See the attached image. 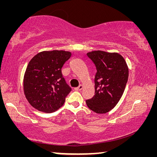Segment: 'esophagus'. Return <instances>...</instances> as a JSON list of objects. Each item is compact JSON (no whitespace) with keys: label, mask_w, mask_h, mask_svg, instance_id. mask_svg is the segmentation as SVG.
Wrapping results in <instances>:
<instances>
[{"label":"esophagus","mask_w":157,"mask_h":157,"mask_svg":"<svg viewBox=\"0 0 157 157\" xmlns=\"http://www.w3.org/2000/svg\"><path fill=\"white\" fill-rule=\"evenodd\" d=\"M82 89H83V86H82V84H80L79 85V86L75 88V90H76V91H80V90H82Z\"/></svg>","instance_id":"34e87169"}]
</instances>
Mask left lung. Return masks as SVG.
<instances>
[{
  "mask_svg": "<svg viewBox=\"0 0 157 157\" xmlns=\"http://www.w3.org/2000/svg\"><path fill=\"white\" fill-rule=\"evenodd\" d=\"M87 56L96 68L95 95L86 100L87 107L97 113H105L118 104L123 94L129 70L125 60L118 53L92 51Z\"/></svg>",
  "mask_w": 157,
  "mask_h": 157,
  "instance_id": "8db88e82",
  "label": "left lung"
}]
</instances>
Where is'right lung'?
<instances>
[{
    "label": "right lung",
    "instance_id": "add662e5",
    "mask_svg": "<svg viewBox=\"0 0 157 157\" xmlns=\"http://www.w3.org/2000/svg\"><path fill=\"white\" fill-rule=\"evenodd\" d=\"M71 53L63 50L39 52L26 68L23 89L30 104L37 110L50 113L64 104L72 89L66 83L62 68Z\"/></svg>",
    "mask_w": 157,
    "mask_h": 157
}]
</instances>
